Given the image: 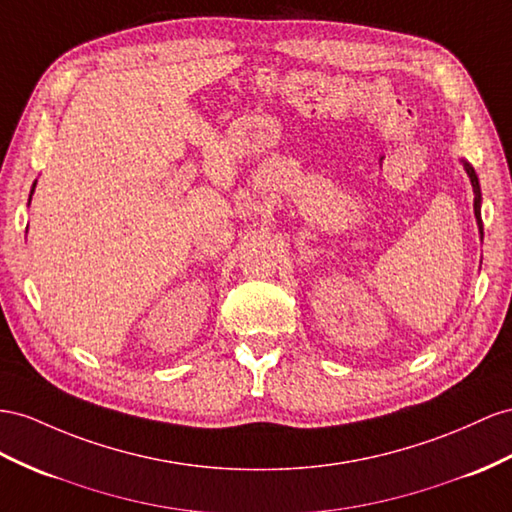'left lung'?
<instances>
[{
	"label": "left lung",
	"mask_w": 512,
	"mask_h": 512,
	"mask_svg": "<svg viewBox=\"0 0 512 512\" xmlns=\"http://www.w3.org/2000/svg\"><path fill=\"white\" fill-rule=\"evenodd\" d=\"M465 170L467 175L471 179V186H474V214H476V220H478V229L482 233V218H480V186H478V177L474 173V168H471L467 162H465Z\"/></svg>",
	"instance_id": "1"
}]
</instances>
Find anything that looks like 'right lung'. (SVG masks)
<instances>
[{"label":"right lung","mask_w":512,"mask_h":512,"mask_svg":"<svg viewBox=\"0 0 512 512\" xmlns=\"http://www.w3.org/2000/svg\"><path fill=\"white\" fill-rule=\"evenodd\" d=\"M32 192H34V190H32Z\"/></svg>","instance_id":"1"}]
</instances>
